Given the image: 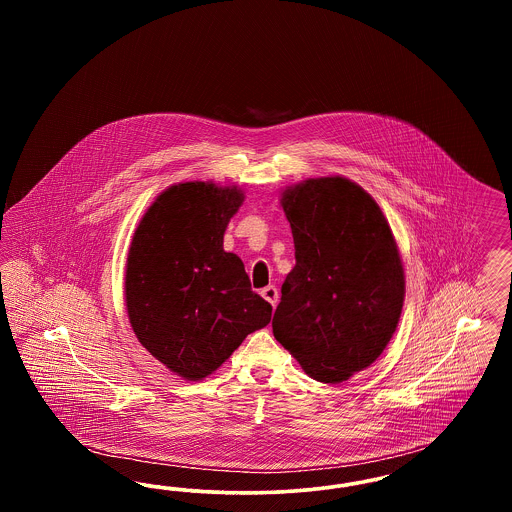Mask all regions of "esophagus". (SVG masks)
I'll return each instance as SVG.
<instances>
[{"mask_svg":"<svg viewBox=\"0 0 512 512\" xmlns=\"http://www.w3.org/2000/svg\"><path fill=\"white\" fill-rule=\"evenodd\" d=\"M261 295L267 299L268 303H270L272 307H276V303H278V290H276L274 286H267V288H263V290H261Z\"/></svg>","mask_w":512,"mask_h":512,"instance_id":"obj_1","label":"esophagus"}]
</instances>
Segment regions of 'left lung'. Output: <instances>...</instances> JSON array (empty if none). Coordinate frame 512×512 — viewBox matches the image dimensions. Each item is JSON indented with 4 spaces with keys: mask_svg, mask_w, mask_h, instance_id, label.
<instances>
[{
    "mask_svg": "<svg viewBox=\"0 0 512 512\" xmlns=\"http://www.w3.org/2000/svg\"><path fill=\"white\" fill-rule=\"evenodd\" d=\"M280 203L295 267L272 332L311 378L340 384L390 343L405 299L401 255L378 203L349 178L303 180Z\"/></svg>",
    "mask_w": 512,
    "mask_h": 512,
    "instance_id": "left-lung-1",
    "label": "left lung"
}]
</instances>
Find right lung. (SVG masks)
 Here are the masks:
<instances>
[{"label":"right lung","mask_w":512,"mask_h":512,"mask_svg":"<svg viewBox=\"0 0 512 512\" xmlns=\"http://www.w3.org/2000/svg\"><path fill=\"white\" fill-rule=\"evenodd\" d=\"M242 203L238 186L174 184L157 195L132 236L124 274L130 326L184 380L215 372L270 322L272 307L251 290L242 259L222 247Z\"/></svg>","instance_id":"right-lung-1"}]
</instances>
